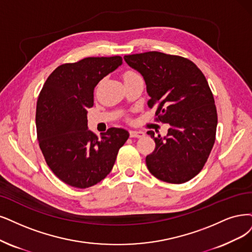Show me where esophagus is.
<instances>
[{
  "instance_id": "esophagus-1",
  "label": "esophagus",
  "mask_w": 252,
  "mask_h": 252,
  "mask_svg": "<svg viewBox=\"0 0 252 252\" xmlns=\"http://www.w3.org/2000/svg\"><path fill=\"white\" fill-rule=\"evenodd\" d=\"M145 134L142 131H129V136L132 138H141L143 137Z\"/></svg>"
}]
</instances>
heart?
<instances>
[{"label":"heart","instance_id":"b5f03b06","mask_svg":"<svg viewBox=\"0 0 252 252\" xmlns=\"http://www.w3.org/2000/svg\"><path fill=\"white\" fill-rule=\"evenodd\" d=\"M136 77H140V74H139V73H138L137 71H135V70H132V69L126 70V71L124 72V74H123L124 81L128 80V79H132V78H136Z\"/></svg>","mask_w":252,"mask_h":252}]
</instances>
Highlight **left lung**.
<instances>
[{"mask_svg": "<svg viewBox=\"0 0 252 252\" xmlns=\"http://www.w3.org/2000/svg\"><path fill=\"white\" fill-rule=\"evenodd\" d=\"M124 58L143 76L156 120L170 125L163 139L147 132L156 142L145 159L148 170L169 184L190 181L207 163L216 139L217 110L206 77L181 56L146 52Z\"/></svg>", "mask_w": 252, "mask_h": 252, "instance_id": "1", "label": "left lung"}]
</instances>
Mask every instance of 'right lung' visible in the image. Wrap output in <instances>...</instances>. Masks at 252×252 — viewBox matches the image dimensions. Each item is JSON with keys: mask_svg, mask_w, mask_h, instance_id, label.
Masks as SVG:
<instances>
[{"mask_svg": "<svg viewBox=\"0 0 252 252\" xmlns=\"http://www.w3.org/2000/svg\"><path fill=\"white\" fill-rule=\"evenodd\" d=\"M121 63L120 56L64 63L50 74L39 93V147L53 173L71 187L86 189L104 180L129 136L124 128L110 127L98 139L87 128V109L93 106L95 86Z\"/></svg>", "mask_w": 252, "mask_h": 252, "instance_id": "right-lung-1", "label": "right lung"}]
</instances>
